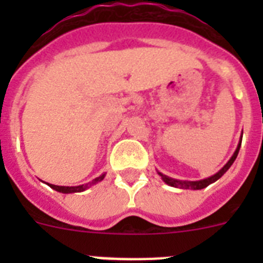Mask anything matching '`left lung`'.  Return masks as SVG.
Masks as SVG:
<instances>
[{
    "label": "left lung",
    "instance_id": "obj_1",
    "mask_svg": "<svg viewBox=\"0 0 263 263\" xmlns=\"http://www.w3.org/2000/svg\"><path fill=\"white\" fill-rule=\"evenodd\" d=\"M241 142H242V136H241L240 138V142H238V145H237V148L236 152H234V154L232 155V158L227 162V164H225L224 167H222L220 171H217V173L215 174V175L210 176V178H205V179H201V180H195V182H190V180H179V179H174V178H170V176L164 175V174L159 173L158 171V175L162 178V180H163L166 184L171 185V187H175V188H183V190H203V188L208 187L210 184H212V183H215L216 180H218V179L221 178L222 175H224L225 173H227L228 170L231 168V166L233 164V162L236 160L237 155H238V152H240V147H241Z\"/></svg>",
    "mask_w": 263,
    "mask_h": 263
}]
</instances>
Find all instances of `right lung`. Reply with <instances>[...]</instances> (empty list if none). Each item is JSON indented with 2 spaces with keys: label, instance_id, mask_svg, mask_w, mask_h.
<instances>
[{
  "label": "right lung",
  "instance_id": "obj_1",
  "mask_svg": "<svg viewBox=\"0 0 263 263\" xmlns=\"http://www.w3.org/2000/svg\"><path fill=\"white\" fill-rule=\"evenodd\" d=\"M104 178H105V174H103V175H100L99 178L93 179L92 182L87 183V184L75 185V187H68V185H55V184H48V183H47V184L50 185V187L52 188V190H55V191H58V192H62V194H73V192H83V191H85L87 188L92 187V185L96 184V183L101 182V180H103Z\"/></svg>",
  "mask_w": 263,
  "mask_h": 263
}]
</instances>
